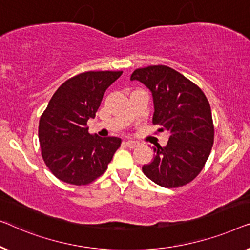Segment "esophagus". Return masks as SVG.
I'll use <instances>...</instances> for the list:
<instances>
[{
    "label": "esophagus",
    "instance_id": "esophagus-1",
    "mask_svg": "<svg viewBox=\"0 0 250 250\" xmlns=\"http://www.w3.org/2000/svg\"><path fill=\"white\" fill-rule=\"evenodd\" d=\"M125 144L128 147H130V148H135V147L138 145V143L135 142V140H125Z\"/></svg>",
    "mask_w": 250,
    "mask_h": 250
}]
</instances>
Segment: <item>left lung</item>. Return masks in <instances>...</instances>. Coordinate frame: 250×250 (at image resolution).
<instances>
[{"label": "left lung", "mask_w": 250, "mask_h": 250, "mask_svg": "<svg viewBox=\"0 0 250 250\" xmlns=\"http://www.w3.org/2000/svg\"><path fill=\"white\" fill-rule=\"evenodd\" d=\"M130 80L144 83L152 93L153 125L168 135L164 147L153 146L154 157L143 167L147 178L161 187L187 185L203 170L214 142L208 101L202 89L167 65L137 69Z\"/></svg>", "instance_id": "1"}]
</instances>
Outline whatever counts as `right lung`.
Wrapping results in <instances>:
<instances>
[{"instance_id": "1", "label": "right lung", "mask_w": 250, "mask_h": 250, "mask_svg": "<svg viewBox=\"0 0 250 250\" xmlns=\"http://www.w3.org/2000/svg\"><path fill=\"white\" fill-rule=\"evenodd\" d=\"M122 71H88L66 80L55 91L38 125L42 156L63 182L88 185L107 168L121 138L88 132L103 95Z\"/></svg>"}]
</instances>
